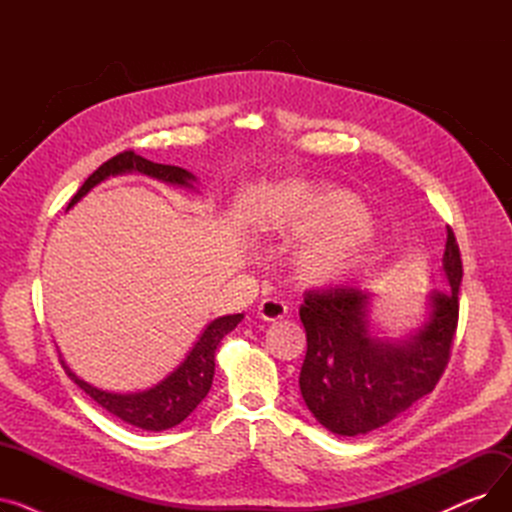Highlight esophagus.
Listing matches in <instances>:
<instances>
[{
	"label": "esophagus",
	"mask_w": 512,
	"mask_h": 512,
	"mask_svg": "<svg viewBox=\"0 0 512 512\" xmlns=\"http://www.w3.org/2000/svg\"><path fill=\"white\" fill-rule=\"evenodd\" d=\"M286 313H288V307H286V303L280 301V299H263V301L259 303V315H261V319H265V321L282 319Z\"/></svg>",
	"instance_id": "1"
}]
</instances>
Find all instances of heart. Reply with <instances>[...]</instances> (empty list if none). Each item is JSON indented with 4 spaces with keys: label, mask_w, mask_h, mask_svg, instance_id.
<instances>
[{
    "label": "heart",
    "mask_w": 512,
    "mask_h": 512,
    "mask_svg": "<svg viewBox=\"0 0 512 512\" xmlns=\"http://www.w3.org/2000/svg\"><path fill=\"white\" fill-rule=\"evenodd\" d=\"M365 218V207L351 193H307L276 213L274 230L290 240H309L297 259L299 274L309 284L330 286L361 265L371 242Z\"/></svg>",
    "instance_id": "obj_1"
}]
</instances>
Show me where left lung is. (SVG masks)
Returning a JSON list of instances; mask_svg holds the SVG:
<instances>
[{
  "label": "left lung",
  "instance_id": "8db88e82",
  "mask_svg": "<svg viewBox=\"0 0 512 512\" xmlns=\"http://www.w3.org/2000/svg\"><path fill=\"white\" fill-rule=\"evenodd\" d=\"M442 270L448 288L427 299V317L402 340L371 332L373 294L353 286L309 290L299 309L307 332L301 367V394L313 417L338 436H361L378 429L442 378L459 324L461 251L448 226Z\"/></svg>",
  "mask_w": 512,
  "mask_h": 512
}]
</instances>
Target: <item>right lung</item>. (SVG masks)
Returning a JSON list of instances; mask_svg holds the SVG:
<instances>
[{"label": "right lung", "mask_w": 512, "mask_h": 512, "mask_svg": "<svg viewBox=\"0 0 512 512\" xmlns=\"http://www.w3.org/2000/svg\"><path fill=\"white\" fill-rule=\"evenodd\" d=\"M128 172H139V174L157 178L161 182L178 184L186 188H195L193 182L197 180L184 168L153 164V161L137 155L134 151H124L112 159H107L103 166H99L85 180V184L78 188V193L68 203V209L83 199L99 182L107 180L110 176L128 174ZM242 317L245 315L236 313V315H224V317L213 319L211 324H207V328L203 330L195 346L188 351L184 361L170 375H166L159 384L143 392H134V394L105 392L87 384L85 380H80L78 375L64 363V359H62V367L68 373V378L80 390H85L105 411L120 417L124 423L147 429V432H164V429H170L182 423L207 396L213 382V373H215V351H218L222 338L240 324Z\"/></svg>", "instance_id": "1"}]
</instances>
